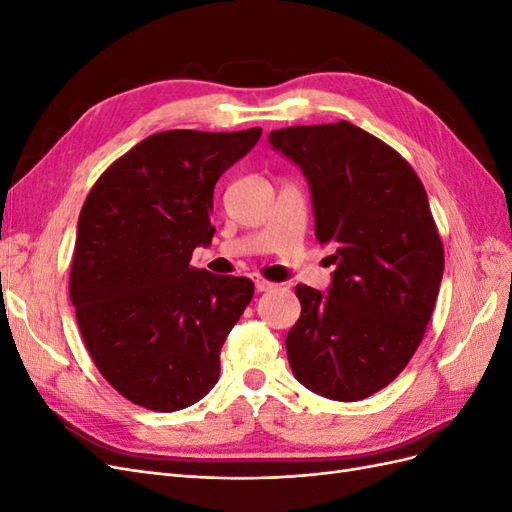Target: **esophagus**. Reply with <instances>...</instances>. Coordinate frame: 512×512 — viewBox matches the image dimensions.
<instances>
[{"mask_svg":"<svg viewBox=\"0 0 512 512\" xmlns=\"http://www.w3.org/2000/svg\"><path fill=\"white\" fill-rule=\"evenodd\" d=\"M254 286H256L258 292H267V290H273V288H275L273 282L265 280V277H260V275H254Z\"/></svg>","mask_w":512,"mask_h":512,"instance_id":"esophagus-1","label":"esophagus"}]
</instances>
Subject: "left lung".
<instances>
[{"mask_svg":"<svg viewBox=\"0 0 512 512\" xmlns=\"http://www.w3.org/2000/svg\"><path fill=\"white\" fill-rule=\"evenodd\" d=\"M269 143L303 170L335 265L327 292L294 288L290 369L322 397L365 399L404 371L438 299L444 247L427 192L395 149L350 121L273 130Z\"/></svg>","mask_w":512,"mask_h":512,"instance_id":"left-lung-1","label":"left lung"}]
</instances>
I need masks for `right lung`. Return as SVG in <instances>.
I'll use <instances>...</instances> for the list:
<instances>
[{
	"label": "right lung",
	"instance_id": "add662e5",
	"mask_svg": "<svg viewBox=\"0 0 512 512\" xmlns=\"http://www.w3.org/2000/svg\"><path fill=\"white\" fill-rule=\"evenodd\" d=\"M260 134H151L108 166L85 198L70 301L100 374L136 406L188 408L220 378V350L254 284L190 260L194 247L213 239L215 183Z\"/></svg>",
	"mask_w": 512,
	"mask_h": 512
}]
</instances>
